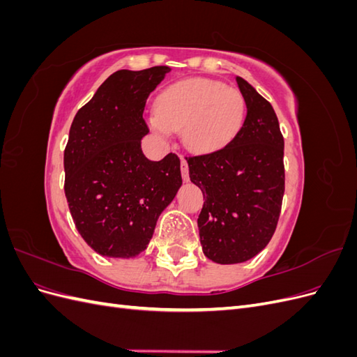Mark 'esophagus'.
<instances>
[{"mask_svg":"<svg viewBox=\"0 0 357 357\" xmlns=\"http://www.w3.org/2000/svg\"><path fill=\"white\" fill-rule=\"evenodd\" d=\"M180 169H181V177L185 181L189 180V167H188V162L181 158V162H180Z\"/></svg>","mask_w":357,"mask_h":357,"instance_id":"esophagus-1","label":"esophagus"}]
</instances>
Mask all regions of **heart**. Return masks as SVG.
<instances>
[{
	"mask_svg": "<svg viewBox=\"0 0 357 357\" xmlns=\"http://www.w3.org/2000/svg\"><path fill=\"white\" fill-rule=\"evenodd\" d=\"M244 117L245 100L238 89L215 80L188 79L160 92L152 125L159 131H181L192 152L213 153L232 142Z\"/></svg>",
	"mask_w": 357,
	"mask_h": 357,
	"instance_id": "1",
	"label": "heart"
}]
</instances>
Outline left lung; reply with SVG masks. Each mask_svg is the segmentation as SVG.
I'll list each match as a JSON object with an SVG mask.
<instances>
[{"label":"left lung","mask_w":357,"mask_h":357,"mask_svg":"<svg viewBox=\"0 0 357 357\" xmlns=\"http://www.w3.org/2000/svg\"><path fill=\"white\" fill-rule=\"evenodd\" d=\"M247 114L232 142L188 159L190 181L205 198L198 218L202 252L210 261L240 264L273 238L284 195V139L278 119L250 83L236 77Z\"/></svg>","instance_id":"left-lung-1"}]
</instances>
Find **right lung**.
Here are the masks:
<instances>
[{"instance_id": "add662e5", "label": "right lung", "mask_w": 357, "mask_h": 357, "mask_svg": "<svg viewBox=\"0 0 357 357\" xmlns=\"http://www.w3.org/2000/svg\"><path fill=\"white\" fill-rule=\"evenodd\" d=\"M169 71L113 73L71 123L63 190L75 228L102 256L129 259L146 250L181 186L176 153L149 160L142 150L146 101Z\"/></svg>"}]
</instances>
